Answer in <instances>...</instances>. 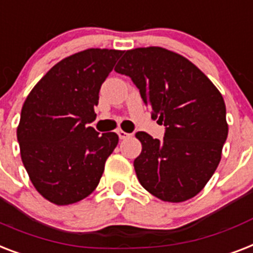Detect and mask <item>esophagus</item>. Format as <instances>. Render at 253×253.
I'll return each mask as SVG.
<instances>
[{
	"mask_svg": "<svg viewBox=\"0 0 253 253\" xmlns=\"http://www.w3.org/2000/svg\"><path fill=\"white\" fill-rule=\"evenodd\" d=\"M117 133H118V136H120V139H127V137H130L131 136V133H128V132H125V131L123 130H118L117 131Z\"/></svg>",
	"mask_w": 253,
	"mask_h": 253,
	"instance_id": "34e87169",
	"label": "esophagus"
}]
</instances>
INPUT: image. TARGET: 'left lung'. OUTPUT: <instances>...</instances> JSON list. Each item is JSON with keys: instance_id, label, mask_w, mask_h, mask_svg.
Returning <instances> with one entry per match:
<instances>
[{"instance_id": "obj_1", "label": "left lung", "mask_w": 253, "mask_h": 253, "mask_svg": "<svg viewBox=\"0 0 253 253\" xmlns=\"http://www.w3.org/2000/svg\"><path fill=\"white\" fill-rule=\"evenodd\" d=\"M130 77L162 140L139 131L137 179L153 196L180 203L198 195L214 174L227 137L226 106L214 84L188 59L160 46L125 52L114 69Z\"/></svg>"}]
</instances>
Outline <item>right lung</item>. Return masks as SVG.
I'll list each match as a JSON object with an SVG mask.
<instances>
[{
  "mask_svg": "<svg viewBox=\"0 0 253 253\" xmlns=\"http://www.w3.org/2000/svg\"><path fill=\"white\" fill-rule=\"evenodd\" d=\"M122 50L87 49L59 61L27 96L16 130L20 156L39 194L57 205L91 195L106 159L118 144L116 132L100 133L98 92Z\"/></svg>",
  "mask_w": 253,
  "mask_h": 253,
  "instance_id": "right-lung-1",
  "label": "right lung"
}]
</instances>
